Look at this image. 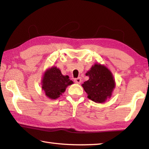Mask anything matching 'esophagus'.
<instances>
[{
  "label": "esophagus",
  "mask_w": 149,
  "mask_h": 149,
  "mask_svg": "<svg viewBox=\"0 0 149 149\" xmlns=\"http://www.w3.org/2000/svg\"><path fill=\"white\" fill-rule=\"evenodd\" d=\"M74 82H75V83H77V84H80L81 83V77H78V78L75 79Z\"/></svg>",
  "instance_id": "obj_1"
}]
</instances>
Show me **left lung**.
<instances>
[{
    "label": "left lung",
    "mask_w": 149,
    "mask_h": 149,
    "mask_svg": "<svg viewBox=\"0 0 149 149\" xmlns=\"http://www.w3.org/2000/svg\"><path fill=\"white\" fill-rule=\"evenodd\" d=\"M86 75L90 78L82 86L88 95V99L95 102L102 103L111 97L115 83L111 72L106 66L95 64Z\"/></svg>",
    "instance_id": "1"
}]
</instances>
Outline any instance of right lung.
Instances as JSON below:
<instances>
[{
  "mask_svg": "<svg viewBox=\"0 0 149 149\" xmlns=\"http://www.w3.org/2000/svg\"><path fill=\"white\" fill-rule=\"evenodd\" d=\"M42 89L46 95L51 99H56L65 92L66 88L73 84L68 75H63L56 67L50 68L45 73L42 80Z\"/></svg>",
  "mask_w": 149,
  "mask_h": 149,
  "instance_id": "obj_1",
  "label": "right lung"
}]
</instances>
